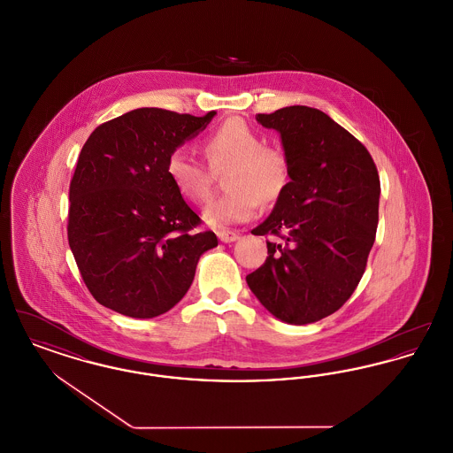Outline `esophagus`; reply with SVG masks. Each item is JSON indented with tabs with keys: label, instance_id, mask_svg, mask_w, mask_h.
I'll return each instance as SVG.
<instances>
[{
	"label": "esophagus",
	"instance_id": "esophagus-1",
	"mask_svg": "<svg viewBox=\"0 0 453 453\" xmlns=\"http://www.w3.org/2000/svg\"><path fill=\"white\" fill-rule=\"evenodd\" d=\"M217 238L222 242H233V241L240 240V234L233 233V231H219Z\"/></svg>",
	"mask_w": 453,
	"mask_h": 453
}]
</instances>
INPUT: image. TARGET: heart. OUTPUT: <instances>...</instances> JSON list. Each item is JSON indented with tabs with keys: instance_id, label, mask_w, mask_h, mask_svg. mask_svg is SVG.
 <instances>
[{
	"instance_id": "heart-1",
	"label": "heart",
	"mask_w": 453,
	"mask_h": 453,
	"mask_svg": "<svg viewBox=\"0 0 453 453\" xmlns=\"http://www.w3.org/2000/svg\"><path fill=\"white\" fill-rule=\"evenodd\" d=\"M203 152L213 169L231 167L226 176L227 193L212 198L203 220L226 227L250 220L258 202H277L289 185V159L282 149L264 145V138L242 119L224 121L203 140ZM171 183L191 202H203L211 193L209 171L185 149H174L165 162Z\"/></svg>"
}]
</instances>
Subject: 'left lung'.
<instances>
[{
    "instance_id": "1",
    "label": "left lung",
    "mask_w": 453,
    "mask_h": 453,
    "mask_svg": "<svg viewBox=\"0 0 453 453\" xmlns=\"http://www.w3.org/2000/svg\"><path fill=\"white\" fill-rule=\"evenodd\" d=\"M257 121L280 134L291 181L251 231L279 241H266L265 264L246 282L275 319L313 323L335 313L365 273L378 226V171L366 147L319 109L282 107Z\"/></svg>"
}]
</instances>
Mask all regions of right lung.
Here are the masks:
<instances>
[{
	"label": "right lung",
	"instance_id": "obj_1",
	"mask_svg": "<svg viewBox=\"0 0 453 453\" xmlns=\"http://www.w3.org/2000/svg\"><path fill=\"white\" fill-rule=\"evenodd\" d=\"M202 118L140 107L97 127L70 183L68 242L97 303L154 319L188 293L200 257L217 246L165 173L167 156L196 136Z\"/></svg>",
	"mask_w": 453,
	"mask_h": 453
}]
</instances>
